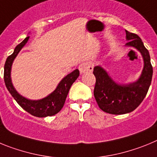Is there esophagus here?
I'll list each match as a JSON object with an SVG mask.
<instances>
[{
	"instance_id": "34e87169",
	"label": "esophagus",
	"mask_w": 157,
	"mask_h": 157,
	"mask_svg": "<svg viewBox=\"0 0 157 157\" xmlns=\"http://www.w3.org/2000/svg\"><path fill=\"white\" fill-rule=\"evenodd\" d=\"M80 72L81 73H86V72H90L94 69V66L90 62H85V63H82L78 67Z\"/></svg>"
}]
</instances>
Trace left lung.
<instances>
[{"instance_id":"1","label":"left lung","mask_w":157,"mask_h":157,"mask_svg":"<svg viewBox=\"0 0 157 157\" xmlns=\"http://www.w3.org/2000/svg\"><path fill=\"white\" fill-rule=\"evenodd\" d=\"M126 34L128 41L126 45L134 47L141 52L144 59V68L138 81L127 85H120L115 82L102 67H94V98L100 109L109 114H126L137 109L145 98L152 81V66L149 51L138 35L127 30Z\"/></svg>"}]
</instances>
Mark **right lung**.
Returning <instances> with one entry per match:
<instances>
[{
    "label": "right lung",
    "mask_w": 157,
    "mask_h": 157,
    "mask_svg": "<svg viewBox=\"0 0 157 157\" xmlns=\"http://www.w3.org/2000/svg\"><path fill=\"white\" fill-rule=\"evenodd\" d=\"M28 39L29 37H27L21 43H19L15 48L13 53L7 58L4 70V79L5 86L16 102L30 115L36 117L54 116L61 110L63 107L71 86L79 76V71L76 69L63 78L56 90L48 97L38 101H31L22 97L18 94L12 86L11 81V67L14 59L17 56L19 51L21 50V48L24 46L25 44L27 42Z\"/></svg>",
    "instance_id": "add662e5"
}]
</instances>
